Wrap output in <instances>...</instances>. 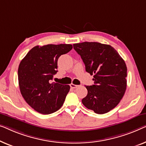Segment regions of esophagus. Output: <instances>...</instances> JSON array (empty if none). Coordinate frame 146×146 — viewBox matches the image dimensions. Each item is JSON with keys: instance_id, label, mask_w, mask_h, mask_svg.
<instances>
[{"instance_id": "1", "label": "esophagus", "mask_w": 146, "mask_h": 146, "mask_svg": "<svg viewBox=\"0 0 146 146\" xmlns=\"http://www.w3.org/2000/svg\"><path fill=\"white\" fill-rule=\"evenodd\" d=\"M70 87H71V89H76V88H77L78 87H79V85H74V84L71 83V84H70Z\"/></svg>"}]
</instances>
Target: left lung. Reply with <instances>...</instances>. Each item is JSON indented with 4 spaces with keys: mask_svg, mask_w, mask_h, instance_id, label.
<instances>
[{
    "mask_svg": "<svg viewBox=\"0 0 146 146\" xmlns=\"http://www.w3.org/2000/svg\"><path fill=\"white\" fill-rule=\"evenodd\" d=\"M85 70L94 75V85L85 86L88 93L83 105L96 114L107 113L118 105L126 89L127 67L113 47L98 42L73 44Z\"/></svg>",
    "mask_w": 146,
    "mask_h": 146,
    "instance_id": "left-lung-1",
    "label": "left lung"
}]
</instances>
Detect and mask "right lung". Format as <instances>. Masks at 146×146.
<instances>
[{
  "label": "right lung",
  "instance_id": "obj_1",
  "mask_svg": "<svg viewBox=\"0 0 146 146\" xmlns=\"http://www.w3.org/2000/svg\"><path fill=\"white\" fill-rule=\"evenodd\" d=\"M72 48L71 44L36 46L20 63L18 75L20 93L39 113L52 114L62 106L70 86L52 81L57 72L59 57Z\"/></svg>",
  "mask_w": 146,
  "mask_h": 146
}]
</instances>
